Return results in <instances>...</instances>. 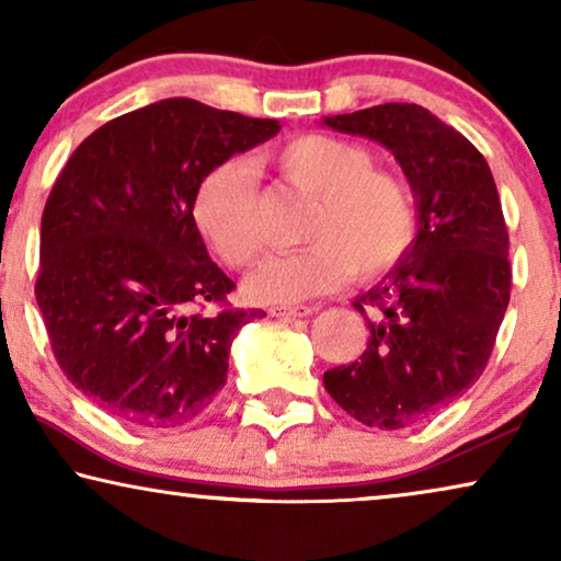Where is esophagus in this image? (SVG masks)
I'll return each instance as SVG.
<instances>
[{
	"label": "esophagus",
	"mask_w": 561,
	"mask_h": 561,
	"mask_svg": "<svg viewBox=\"0 0 561 561\" xmlns=\"http://www.w3.org/2000/svg\"><path fill=\"white\" fill-rule=\"evenodd\" d=\"M317 311V306H271V317H280V319H301L309 317V313Z\"/></svg>",
	"instance_id": "1"
}]
</instances>
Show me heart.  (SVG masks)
<instances>
[{
  "label": "heart",
  "instance_id": "obj_1",
  "mask_svg": "<svg viewBox=\"0 0 561 561\" xmlns=\"http://www.w3.org/2000/svg\"><path fill=\"white\" fill-rule=\"evenodd\" d=\"M275 171L313 196L301 240L288 255L271 257L250 275L248 296L294 304L359 280L386 275L409 255L419 234L416 198L403 175L375 168L365 145L336 135L304 133L271 150ZM194 221L229 267H250L267 248L255 173L225 160L206 173L194 196Z\"/></svg>",
  "mask_w": 561,
  "mask_h": 561
}]
</instances>
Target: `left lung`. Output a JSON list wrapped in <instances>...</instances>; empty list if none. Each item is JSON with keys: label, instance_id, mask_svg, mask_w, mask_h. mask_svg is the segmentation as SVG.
Listing matches in <instances>:
<instances>
[{"label": "left lung", "instance_id": "8db88e82", "mask_svg": "<svg viewBox=\"0 0 561 561\" xmlns=\"http://www.w3.org/2000/svg\"><path fill=\"white\" fill-rule=\"evenodd\" d=\"M386 145L419 209L401 263L355 298L370 329L363 357L324 373L352 419L375 428L419 424L480 378L511 301L508 229L482 152L419 104H378L324 119Z\"/></svg>", "mask_w": 561, "mask_h": 561}]
</instances>
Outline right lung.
Instances as JSON below:
<instances>
[{
	"instance_id": "add662e5",
	"label": "right lung",
	"mask_w": 561,
	"mask_h": 561,
	"mask_svg": "<svg viewBox=\"0 0 561 561\" xmlns=\"http://www.w3.org/2000/svg\"><path fill=\"white\" fill-rule=\"evenodd\" d=\"M278 129L163 99L91 133L53 183L35 298L60 370L112 416L183 426L227 382L232 340L263 311L227 306L234 283L206 252L194 196L211 168Z\"/></svg>"
}]
</instances>
